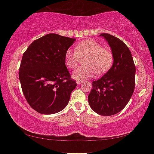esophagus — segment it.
Instances as JSON below:
<instances>
[{
  "label": "esophagus",
  "mask_w": 154,
  "mask_h": 154,
  "mask_svg": "<svg viewBox=\"0 0 154 154\" xmlns=\"http://www.w3.org/2000/svg\"><path fill=\"white\" fill-rule=\"evenodd\" d=\"M76 82H77V84H82V81H78V80H77Z\"/></svg>",
  "instance_id": "esophagus-1"
}]
</instances>
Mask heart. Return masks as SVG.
<instances>
[{
  "label": "heart",
  "instance_id": "obj_1",
  "mask_svg": "<svg viewBox=\"0 0 154 154\" xmlns=\"http://www.w3.org/2000/svg\"><path fill=\"white\" fill-rule=\"evenodd\" d=\"M85 66L79 67L72 72V77L78 81L93 77L96 75L105 73L111 68L114 61L112 51L104 49L100 44L93 40H86L78 43L75 50L68 49L65 55L68 68L75 69L79 64L80 58H86Z\"/></svg>",
  "mask_w": 154,
  "mask_h": 154
}]
</instances>
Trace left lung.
Here are the masks:
<instances>
[{
  "mask_svg": "<svg viewBox=\"0 0 154 154\" xmlns=\"http://www.w3.org/2000/svg\"><path fill=\"white\" fill-rule=\"evenodd\" d=\"M114 56L112 68L101 78L92 82L88 96L91 109L102 116L121 112L131 99L135 85V66L131 52L123 41L108 33H101Z\"/></svg>",
  "mask_w": 154,
  "mask_h": 154,
  "instance_id": "left-lung-1",
  "label": "left lung"
}]
</instances>
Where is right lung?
Segmentation results:
<instances>
[{"label":"right lung","instance_id":"add662e5","mask_svg":"<svg viewBox=\"0 0 154 154\" xmlns=\"http://www.w3.org/2000/svg\"><path fill=\"white\" fill-rule=\"evenodd\" d=\"M75 39L49 33L33 41L23 53L19 77L30 106L42 114L61 111L76 88L65 55Z\"/></svg>","mask_w":154,"mask_h":154}]
</instances>
